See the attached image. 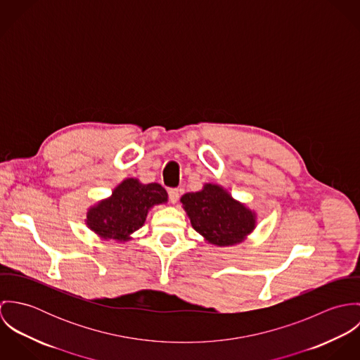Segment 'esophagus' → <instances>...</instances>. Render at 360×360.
I'll list each match as a JSON object with an SVG mask.
<instances>
[{"mask_svg": "<svg viewBox=\"0 0 360 360\" xmlns=\"http://www.w3.org/2000/svg\"><path fill=\"white\" fill-rule=\"evenodd\" d=\"M167 193H169V200H170V202H172V204H176V202L179 201V197H180L179 190H177V188H170Z\"/></svg>", "mask_w": 360, "mask_h": 360, "instance_id": "1", "label": "esophagus"}]
</instances>
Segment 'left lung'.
Returning <instances> with one entry per match:
<instances>
[{
    "label": "left lung",
    "mask_w": 360,
    "mask_h": 360,
    "mask_svg": "<svg viewBox=\"0 0 360 360\" xmlns=\"http://www.w3.org/2000/svg\"><path fill=\"white\" fill-rule=\"evenodd\" d=\"M180 201L195 231L213 245L240 244L255 229V213L216 184L187 193Z\"/></svg>",
    "instance_id": "1"
}]
</instances>
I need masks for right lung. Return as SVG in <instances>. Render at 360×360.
Returning a JSON list of instances; mask_svg holds the SVG:
<instances>
[{
  "label": "right lung",
  "instance_id": "right-lung-1",
  "mask_svg": "<svg viewBox=\"0 0 360 360\" xmlns=\"http://www.w3.org/2000/svg\"><path fill=\"white\" fill-rule=\"evenodd\" d=\"M165 202L167 193L160 184L127 179L113 190L110 198L89 209L87 226L103 240L127 241L144 224L148 210Z\"/></svg>",
  "mask_w": 360,
  "mask_h": 360
}]
</instances>
